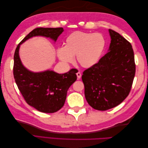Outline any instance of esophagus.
Segmentation results:
<instances>
[{"mask_svg":"<svg viewBox=\"0 0 148 148\" xmlns=\"http://www.w3.org/2000/svg\"><path fill=\"white\" fill-rule=\"evenodd\" d=\"M77 76L78 79H79L80 78H81V77H82V74H81V73L79 72V71H78V73H77Z\"/></svg>","mask_w":148,"mask_h":148,"instance_id":"1","label":"esophagus"}]
</instances>
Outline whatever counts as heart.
I'll use <instances>...</instances> for the list:
<instances>
[{"mask_svg":"<svg viewBox=\"0 0 148 148\" xmlns=\"http://www.w3.org/2000/svg\"><path fill=\"white\" fill-rule=\"evenodd\" d=\"M105 46L106 40L102 34L78 31L66 37L64 47L58 48L57 53L64 63H71L76 56L79 65L89 68L99 61Z\"/></svg>","mask_w":148,"mask_h":148,"instance_id":"1","label":"heart"}]
</instances>
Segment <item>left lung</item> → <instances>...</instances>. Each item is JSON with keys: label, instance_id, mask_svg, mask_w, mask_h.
<instances>
[{"label": "left lung", "instance_id": "obj_1", "mask_svg": "<svg viewBox=\"0 0 148 148\" xmlns=\"http://www.w3.org/2000/svg\"><path fill=\"white\" fill-rule=\"evenodd\" d=\"M109 31L108 52L98 63L85 70L82 77L88 103L102 111L119 105L128 96L136 71L130 42L116 31Z\"/></svg>", "mask_w": 148, "mask_h": 148}]
</instances>
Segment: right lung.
Segmentation results:
<instances>
[{
  "mask_svg": "<svg viewBox=\"0 0 148 148\" xmlns=\"http://www.w3.org/2000/svg\"><path fill=\"white\" fill-rule=\"evenodd\" d=\"M63 28H37L26 36L17 46L14 53L13 76L16 84L28 104L44 113H53L64 106L70 86L77 80L76 69L64 74L53 71L31 72L22 65L19 48L26 40L36 36L50 38L56 41Z\"/></svg>",
  "mask_w": 148,
  "mask_h": 148,
  "instance_id": "right-lung-1",
  "label": "right lung"
}]
</instances>
